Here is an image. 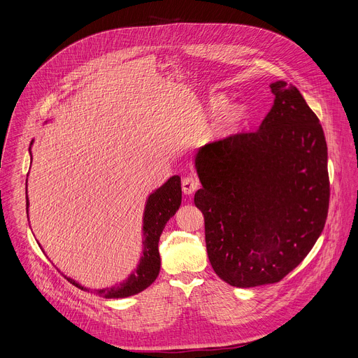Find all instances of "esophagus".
<instances>
[{
  "mask_svg": "<svg viewBox=\"0 0 358 358\" xmlns=\"http://www.w3.org/2000/svg\"><path fill=\"white\" fill-rule=\"evenodd\" d=\"M199 188V181L194 177H185L182 180V192L185 195H191L194 194L196 189Z\"/></svg>",
  "mask_w": 358,
  "mask_h": 358,
  "instance_id": "34e87169",
  "label": "esophagus"
}]
</instances>
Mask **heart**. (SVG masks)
<instances>
[{
	"instance_id": "heart-1",
	"label": "heart",
	"mask_w": 358,
	"mask_h": 358,
	"mask_svg": "<svg viewBox=\"0 0 358 358\" xmlns=\"http://www.w3.org/2000/svg\"><path fill=\"white\" fill-rule=\"evenodd\" d=\"M227 105H228V97L225 94H215L208 100L207 103L208 115L214 116L222 112L215 124V134L220 138H228L236 134L248 117V112L243 105L236 103L228 108Z\"/></svg>"
}]
</instances>
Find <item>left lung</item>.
I'll list each match as a JSON object with an SVG mask.
<instances>
[{"instance_id": "obj_1", "label": "left lung", "mask_w": 358, "mask_h": 358, "mask_svg": "<svg viewBox=\"0 0 358 358\" xmlns=\"http://www.w3.org/2000/svg\"><path fill=\"white\" fill-rule=\"evenodd\" d=\"M259 130L210 143L195 155L194 202L206 221L214 272L236 287L276 283L320 236L330 182L323 127L294 86L271 83Z\"/></svg>"}]
</instances>
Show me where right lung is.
Returning <instances> with one entry per match:
<instances>
[{"label": "right lung", "instance_id": "obj_1", "mask_svg": "<svg viewBox=\"0 0 358 358\" xmlns=\"http://www.w3.org/2000/svg\"><path fill=\"white\" fill-rule=\"evenodd\" d=\"M32 144V143H31ZM31 152V147H29ZM181 206V178L173 176L155 192H151L147 198L144 215H143V255L137 268L129 275V278L119 285L105 289H87L79 285L76 280L65 276L68 282L76 287L96 293L97 296L106 299H122L137 294L147 289L156 280L160 272V252L159 241L167 221L174 217ZM29 201L27 195V214H28ZM39 245V243H38ZM41 246V245H39Z\"/></svg>", "mask_w": 358, "mask_h": 358}]
</instances>
